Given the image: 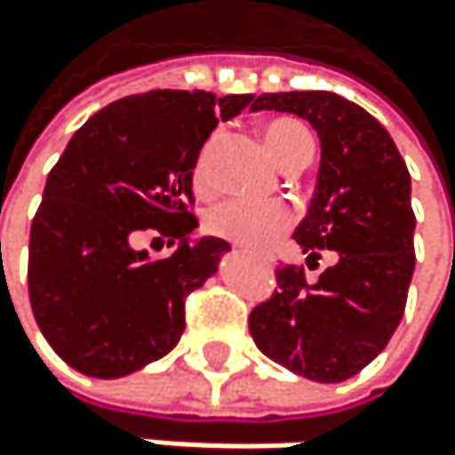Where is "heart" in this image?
Listing matches in <instances>:
<instances>
[{
  "label": "heart",
  "instance_id": "obj_1",
  "mask_svg": "<svg viewBox=\"0 0 455 455\" xmlns=\"http://www.w3.org/2000/svg\"><path fill=\"white\" fill-rule=\"evenodd\" d=\"M265 144L273 158L281 166L294 164L297 158L314 152L311 133L297 119H273L265 125ZM194 180L199 188L210 180V164L207 149L196 164ZM207 232L223 240H232L248 251H267L273 243H278L291 226V212L283 204L270 202H245V199H226L207 210L204 215Z\"/></svg>",
  "mask_w": 455,
  "mask_h": 455
}]
</instances>
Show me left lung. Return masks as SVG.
I'll return each instance as SVG.
<instances>
[{"label":"left lung","instance_id":"8db88e82","mask_svg":"<svg viewBox=\"0 0 455 455\" xmlns=\"http://www.w3.org/2000/svg\"><path fill=\"white\" fill-rule=\"evenodd\" d=\"M261 108L300 116L319 136L316 190L294 240L308 267L324 251L336 261L314 283L303 267H278L273 297L248 316L251 336L297 377L344 382L387 347L404 316L415 273L410 172L379 122L336 92H267L251 106Z\"/></svg>","mask_w":455,"mask_h":455}]
</instances>
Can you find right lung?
Masks as SVG:
<instances>
[{"mask_svg": "<svg viewBox=\"0 0 455 455\" xmlns=\"http://www.w3.org/2000/svg\"><path fill=\"white\" fill-rule=\"evenodd\" d=\"M251 100L152 90L100 108L73 133L29 232L32 314L70 369L116 379L177 347L185 297L232 251L220 237L190 240L194 169L218 119ZM144 231L180 245L149 259L135 248Z\"/></svg>", "mask_w": 455, "mask_h": 455, "instance_id": "add662e5", "label": "right lung"}]
</instances>
